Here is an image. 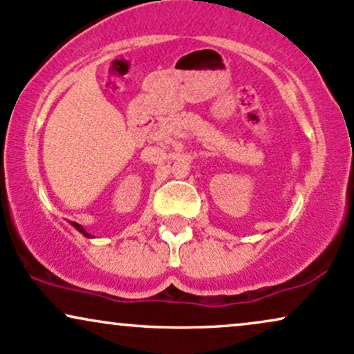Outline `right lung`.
<instances>
[{"label": "right lung", "mask_w": 354, "mask_h": 354, "mask_svg": "<svg viewBox=\"0 0 354 354\" xmlns=\"http://www.w3.org/2000/svg\"><path fill=\"white\" fill-rule=\"evenodd\" d=\"M72 225H74V227H75V229H77V231H79V232H82L85 237H92V236H91V234H88L87 231H84V229H82V225H79L77 223H72Z\"/></svg>", "instance_id": "1"}]
</instances>
